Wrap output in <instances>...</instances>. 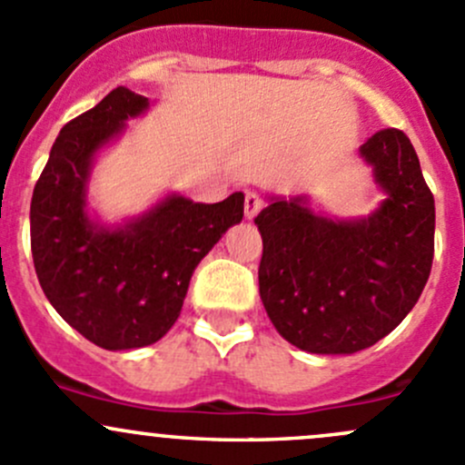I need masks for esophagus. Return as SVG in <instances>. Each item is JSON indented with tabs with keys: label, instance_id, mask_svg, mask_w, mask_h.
<instances>
[{
	"label": "esophagus",
	"instance_id": "34e87169",
	"mask_svg": "<svg viewBox=\"0 0 465 465\" xmlns=\"http://www.w3.org/2000/svg\"><path fill=\"white\" fill-rule=\"evenodd\" d=\"M260 210H262L260 193H255V190H246V197H243V213H246V219H255Z\"/></svg>",
	"mask_w": 465,
	"mask_h": 465
}]
</instances>
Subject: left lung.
Segmentation results:
<instances>
[{"instance_id":"8db88e82","label":"left lung","mask_w":465,"mask_h":465,"mask_svg":"<svg viewBox=\"0 0 465 465\" xmlns=\"http://www.w3.org/2000/svg\"><path fill=\"white\" fill-rule=\"evenodd\" d=\"M387 193L371 217L331 222L304 199L255 217L264 242L260 295L280 331L311 353H356L394 331L423 293L434 257V197L401 129L361 147Z\"/></svg>"}]
</instances>
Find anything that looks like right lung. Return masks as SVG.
Returning <instances> with one entry per match:
<instances>
[{
    "label": "right lung",
    "mask_w": 465,
    "mask_h": 465,
    "mask_svg": "<svg viewBox=\"0 0 465 465\" xmlns=\"http://www.w3.org/2000/svg\"><path fill=\"white\" fill-rule=\"evenodd\" d=\"M147 104L145 95L116 87L66 123L31 199V251L42 291L75 331L109 351L165 336L194 268L243 217L242 193L219 203L172 194L116 231L89 222L91 159Z\"/></svg>",
    "instance_id": "right-lung-1"
}]
</instances>
